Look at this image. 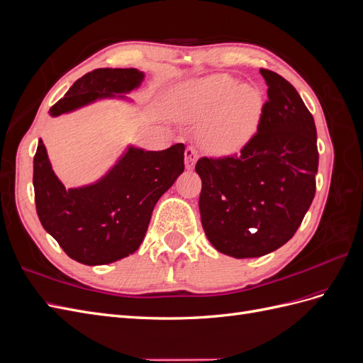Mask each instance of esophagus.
Instances as JSON below:
<instances>
[{
    "label": "esophagus",
    "mask_w": 363,
    "mask_h": 363,
    "mask_svg": "<svg viewBox=\"0 0 363 363\" xmlns=\"http://www.w3.org/2000/svg\"><path fill=\"white\" fill-rule=\"evenodd\" d=\"M199 159V152L194 147H188L184 151V164H186V169H192L195 167V162Z\"/></svg>",
    "instance_id": "obj_1"
}]
</instances>
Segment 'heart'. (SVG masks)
<instances>
[{
  "instance_id": "1",
  "label": "heart",
  "mask_w": 363,
  "mask_h": 363,
  "mask_svg": "<svg viewBox=\"0 0 363 363\" xmlns=\"http://www.w3.org/2000/svg\"><path fill=\"white\" fill-rule=\"evenodd\" d=\"M180 112L204 118L201 139L215 155H235L255 136L263 113L256 86L239 83L228 74H212L186 84L177 95Z\"/></svg>"
}]
</instances>
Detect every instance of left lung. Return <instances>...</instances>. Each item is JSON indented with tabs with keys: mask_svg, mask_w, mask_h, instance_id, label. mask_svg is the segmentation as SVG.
I'll return each mask as SVG.
<instances>
[{
	"mask_svg": "<svg viewBox=\"0 0 363 363\" xmlns=\"http://www.w3.org/2000/svg\"><path fill=\"white\" fill-rule=\"evenodd\" d=\"M268 101L257 133L239 155L195 164L204 233L236 259L276 251L295 235L315 196L316 127L295 87L260 69Z\"/></svg>",
	"mask_w": 363,
	"mask_h": 363,
	"instance_id": "1",
	"label": "left lung"
}]
</instances>
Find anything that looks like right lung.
<instances>
[{"label":"right lung","mask_w":363,"mask_h":363,"mask_svg":"<svg viewBox=\"0 0 363 363\" xmlns=\"http://www.w3.org/2000/svg\"><path fill=\"white\" fill-rule=\"evenodd\" d=\"M145 74L136 68H101L87 72L50 108L56 118L98 100L138 89ZM184 171V145L147 151L128 145L101 179L67 189L52 171L39 139L33 160L36 212L42 227L67 255L83 265H106L124 259L145 238L152 208Z\"/></svg>","instance_id":"add662e5"}]
</instances>
